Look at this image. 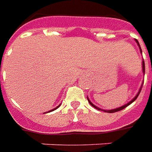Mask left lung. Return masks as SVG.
<instances>
[{"instance_id":"obj_1","label":"left lung","mask_w":152,"mask_h":152,"mask_svg":"<svg viewBox=\"0 0 152 152\" xmlns=\"http://www.w3.org/2000/svg\"><path fill=\"white\" fill-rule=\"evenodd\" d=\"M135 41H136V43L137 44V45H138V48H139V50H140V52L141 53H142V50H141V47H140V45H139V43H138V41H137V40H135ZM142 73H143V75H145V63H144V60L142 59ZM143 82L144 80H142V85H141V87L140 89H138V92L137 93V94L134 96V98H133V99H131L130 101L129 102H127L126 104H124V105L121 106V107H116V108H114V109H111V110H105V109H102L100 108V107H97L96 105H94V103H93L90 100H89V97H87V99H88V101H89V104L90 105H92L94 108L98 109V110H99V111H103V112H109V113H113V112H118V111H121V110H123L124 108H125L126 107H128L129 105H130L132 102H134L135 100H136V99L137 98V96L139 95V94H140L141 92V89H142V85H143Z\"/></svg>"}]
</instances>
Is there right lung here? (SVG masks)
Listing matches in <instances>:
<instances>
[{"label": "right lung", "instance_id": "right-lung-1", "mask_svg": "<svg viewBox=\"0 0 152 152\" xmlns=\"http://www.w3.org/2000/svg\"><path fill=\"white\" fill-rule=\"evenodd\" d=\"M60 105H61V104H59V105L58 106V107H55V108H53V109H52V110H50V111H49V112H47V113H48V112H52V111H54V110H55V109L58 108V107H59Z\"/></svg>", "mask_w": 152, "mask_h": 152}]
</instances>
